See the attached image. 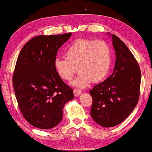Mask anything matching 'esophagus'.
<instances>
[{"label": "esophagus", "instance_id": "esophagus-1", "mask_svg": "<svg viewBox=\"0 0 152 152\" xmlns=\"http://www.w3.org/2000/svg\"><path fill=\"white\" fill-rule=\"evenodd\" d=\"M81 93H82V91H81V90H80L79 89H74V94L76 97L80 96Z\"/></svg>", "mask_w": 152, "mask_h": 152}]
</instances>
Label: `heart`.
Returning a JSON list of instances; mask_svg holds the SVG:
<instances>
[{
	"instance_id": "b5f03b06",
	"label": "heart",
	"mask_w": 152,
	"mask_h": 152,
	"mask_svg": "<svg viewBox=\"0 0 152 152\" xmlns=\"http://www.w3.org/2000/svg\"><path fill=\"white\" fill-rule=\"evenodd\" d=\"M65 58L58 57L54 67L62 79L69 80L77 72L80 74L72 82L79 88H85L91 83L99 82L105 78L112 63V49L102 40L79 38L68 47Z\"/></svg>"
}]
</instances>
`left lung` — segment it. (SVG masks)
I'll use <instances>...</instances> for the list:
<instances>
[{
    "mask_svg": "<svg viewBox=\"0 0 152 152\" xmlns=\"http://www.w3.org/2000/svg\"><path fill=\"white\" fill-rule=\"evenodd\" d=\"M112 38L116 61L112 75L89 91L93 100L91 116L104 127H114L129 116L140 95V69L127 45L115 34Z\"/></svg>",
    "mask_w": 152,
    "mask_h": 152,
    "instance_id": "obj_1",
    "label": "left lung"
}]
</instances>
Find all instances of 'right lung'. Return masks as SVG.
<instances>
[{"mask_svg": "<svg viewBox=\"0 0 152 152\" xmlns=\"http://www.w3.org/2000/svg\"><path fill=\"white\" fill-rule=\"evenodd\" d=\"M71 36H36L17 58L12 80L15 95L23 116L34 127L49 129L58 125L64 106L74 98L73 89L54 67L58 50Z\"/></svg>", "mask_w": 152, "mask_h": 152, "instance_id": "add662e5", "label": "right lung"}]
</instances>
